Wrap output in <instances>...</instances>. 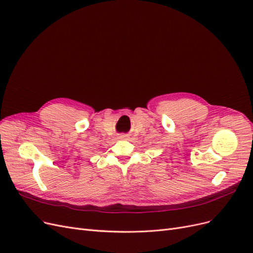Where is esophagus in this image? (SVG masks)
<instances>
[{
	"label": "esophagus",
	"mask_w": 253,
	"mask_h": 253,
	"mask_svg": "<svg viewBox=\"0 0 253 253\" xmlns=\"http://www.w3.org/2000/svg\"><path fill=\"white\" fill-rule=\"evenodd\" d=\"M120 137H121V138H125V137H126V136H124V135H121Z\"/></svg>",
	"instance_id": "34e87169"
}]
</instances>
